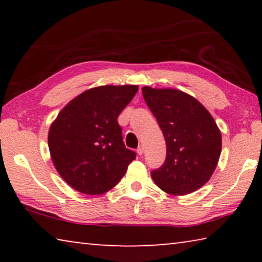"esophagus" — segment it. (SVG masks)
<instances>
[{
    "instance_id": "obj_1",
    "label": "esophagus",
    "mask_w": 262,
    "mask_h": 262,
    "mask_svg": "<svg viewBox=\"0 0 262 262\" xmlns=\"http://www.w3.org/2000/svg\"><path fill=\"white\" fill-rule=\"evenodd\" d=\"M136 152H137V154H139V155H140V156H141V155L144 152V147H143V145H142V144H141V145H139V148H137V149H136Z\"/></svg>"
}]
</instances>
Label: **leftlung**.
Masks as SVG:
<instances>
[{
    "label": "left lung",
    "mask_w": 262,
    "mask_h": 262,
    "mask_svg": "<svg viewBox=\"0 0 262 262\" xmlns=\"http://www.w3.org/2000/svg\"><path fill=\"white\" fill-rule=\"evenodd\" d=\"M166 142V158L151 171L159 188L185 195L202 187L219 163L222 136L214 118L192 96L174 89L142 88Z\"/></svg>",
    "instance_id": "obj_1"
}]
</instances>
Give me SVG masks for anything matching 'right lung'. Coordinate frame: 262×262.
<instances>
[{
  "label": "right lung",
  "instance_id": "add662e5",
  "mask_svg": "<svg viewBox=\"0 0 262 262\" xmlns=\"http://www.w3.org/2000/svg\"><path fill=\"white\" fill-rule=\"evenodd\" d=\"M137 90L136 85L90 89L70 101L52 123V161L74 189L90 195L107 192L136 158L123 143L118 117Z\"/></svg>",
  "mask_w": 262,
  "mask_h": 262
}]
</instances>
